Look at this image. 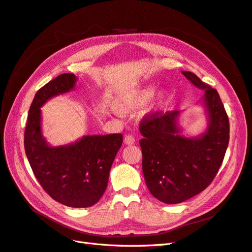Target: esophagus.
<instances>
[{"instance_id":"obj_1","label":"esophagus","mask_w":252,"mask_h":252,"mask_svg":"<svg viewBox=\"0 0 252 252\" xmlns=\"http://www.w3.org/2000/svg\"><path fill=\"white\" fill-rule=\"evenodd\" d=\"M134 142H135V139H134L133 135H131V134L125 135L124 143H125L126 145H132V144H134Z\"/></svg>"}]
</instances>
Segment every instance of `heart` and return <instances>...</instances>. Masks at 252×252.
<instances>
[{
    "mask_svg": "<svg viewBox=\"0 0 252 252\" xmlns=\"http://www.w3.org/2000/svg\"><path fill=\"white\" fill-rule=\"evenodd\" d=\"M154 94H155L154 87L143 88L130 96L122 98V100H120L117 103L116 108L121 113H126L129 111L139 109L143 107L144 105H146L151 100V97L154 96ZM167 98H168V94H167L166 91L159 93L157 98V102L155 104L156 108L162 107V106L165 104V102L167 101Z\"/></svg>",
    "mask_w": 252,
    "mask_h": 252,
    "instance_id": "heart-1",
    "label": "heart"
}]
</instances>
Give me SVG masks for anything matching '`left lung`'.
Returning <instances> with one entry per match:
<instances>
[{
	"mask_svg": "<svg viewBox=\"0 0 252 252\" xmlns=\"http://www.w3.org/2000/svg\"><path fill=\"white\" fill-rule=\"evenodd\" d=\"M192 85L203 89L207 129L197 136L182 134L180 111H157L140 124L142 168L156 199L178 204L202 192L215 179L229 143V120L216 89L190 71H182Z\"/></svg>",
	"mask_w": 252,
	"mask_h": 252,
	"instance_id": "obj_1",
	"label": "left lung"
}]
</instances>
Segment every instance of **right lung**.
<instances>
[{
    "instance_id": "1",
    "label": "right lung",
    "mask_w": 252,
    "mask_h": 252,
    "mask_svg": "<svg viewBox=\"0 0 252 252\" xmlns=\"http://www.w3.org/2000/svg\"><path fill=\"white\" fill-rule=\"evenodd\" d=\"M77 80L72 73H63L37 90L29 108L24 146L30 167L45 191L68 207L86 208L98 202L107 188L123 135H84L58 147L46 142L42 133L41 107L51 97L72 90Z\"/></svg>"
}]
</instances>
